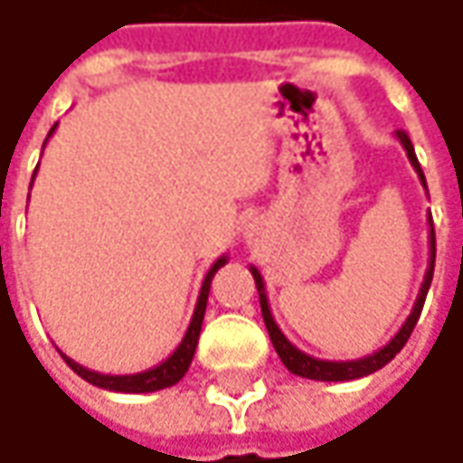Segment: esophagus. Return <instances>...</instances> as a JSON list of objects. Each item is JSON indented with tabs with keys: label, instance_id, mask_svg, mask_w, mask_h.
Instances as JSON below:
<instances>
[{
	"label": "esophagus",
	"instance_id": "34e87169",
	"mask_svg": "<svg viewBox=\"0 0 463 463\" xmlns=\"http://www.w3.org/2000/svg\"><path fill=\"white\" fill-rule=\"evenodd\" d=\"M256 234V226H248V237H253Z\"/></svg>",
	"mask_w": 463,
	"mask_h": 463
}]
</instances>
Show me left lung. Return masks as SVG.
I'll use <instances>...</instances> for the list:
<instances>
[{
  "instance_id": "left-lung-1",
  "label": "left lung",
  "mask_w": 463,
  "mask_h": 463,
  "mask_svg": "<svg viewBox=\"0 0 463 463\" xmlns=\"http://www.w3.org/2000/svg\"><path fill=\"white\" fill-rule=\"evenodd\" d=\"M397 141L402 144L405 154H408V159H411V165H413V170L419 173L421 186L427 189L424 170H421V165H419V159H416V151H413V144H411L408 133L397 130ZM250 274H253L256 288H259L260 315H263V322H266L269 338H271V344H274V349H277V354H279L282 365H285L290 373H296V376H301V378H312V381H354V378L371 376V373L381 371L386 363H392V360H394V354L408 344V338H411V333H413L416 322H419V317H421V309H424V301H427V293H430V285H432V274H434L432 215H430V266H427V274H424V282H421L419 298H416V304H413V309H411L408 319L402 322V327L392 335V341H389V344H383L378 352L368 354V357H360V360H341V363H335V360H317V357H312V354H307V352L296 349V346L285 338V333L279 330V325L274 322V317H271L269 298H266V285H263L260 271L256 269V266H250Z\"/></svg>"
}]
</instances>
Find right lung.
I'll return each mask as SVG.
<instances>
[{
  "instance_id": "right-lung-1",
  "label": "right lung",
  "mask_w": 463,
  "mask_h": 463,
  "mask_svg": "<svg viewBox=\"0 0 463 463\" xmlns=\"http://www.w3.org/2000/svg\"><path fill=\"white\" fill-rule=\"evenodd\" d=\"M55 128H58V125H52V130L47 133V138L55 133ZM44 144H47V141H44ZM31 184H33V178H31ZM226 260H229V256H221V259L210 266V271L204 274L203 290H200V298H197V307H194L192 322H189V327H186V335L181 338V344L175 346V352H173L167 360H162L159 365H154V368H148V371H141V373L111 376V373H98V371H90V368H85V365L74 363L71 357H66L63 352H61V357L66 360V365H69V368H71L77 376L85 378L87 383H92V386H100V389H109V392H122V394H144V392H159V389H167V386L178 383L181 378L186 376V371H189V365H192V360H194V349H197L200 330H203L204 307H207L210 282H213L215 271H218V269H221Z\"/></svg>"
}]
</instances>
